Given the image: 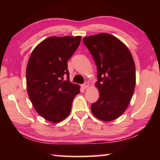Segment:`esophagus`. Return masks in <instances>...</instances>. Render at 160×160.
I'll return each mask as SVG.
<instances>
[{"mask_svg": "<svg viewBox=\"0 0 160 160\" xmlns=\"http://www.w3.org/2000/svg\"><path fill=\"white\" fill-rule=\"evenodd\" d=\"M89 85H89V83L86 82L84 83L83 85H82V88H84V89H87L89 87Z\"/></svg>", "mask_w": 160, "mask_h": 160, "instance_id": "obj_1", "label": "esophagus"}]
</instances>
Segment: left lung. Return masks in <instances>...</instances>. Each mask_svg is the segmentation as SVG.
I'll list each match as a JSON object with an SVG mask.
<instances>
[{
	"instance_id": "left-lung-1",
	"label": "left lung",
	"mask_w": 160,
	"mask_h": 160,
	"mask_svg": "<svg viewBox=\"0 0 160 160\" xmlns=\"http://www.w3.org/2000/svg\"><path fill=\"white\" fill-rule=\"evenodd\" d=\"M82 41L97 68L99 97L92 104V112L100 120H114L125 112L133 94V58L126 46L109 34L86 37Z\"/></svg>"
}]
</instances>
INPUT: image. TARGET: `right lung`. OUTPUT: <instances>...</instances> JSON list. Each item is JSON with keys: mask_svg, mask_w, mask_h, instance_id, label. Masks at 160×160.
Listing matches in <instances>:
<instances>
[{"mask_svg": "<svg viewBox=\"0 0 160 160\" xmlns=\"http://www.w3.org/2000/svg\"><path fill=\"white\" fill-rule=\"evenodd\" d=\"M81 37H51L37 46L26 70L29 99L46 120L57 123L71 111L80 87L69 80L68 60L79 46ZM67 78L66 81L64 78Z\"/></svg>", "mask_w": 160, "mask_h": 160, "instance_id": "add662e5", "label": "right lung"}]
</instances>
